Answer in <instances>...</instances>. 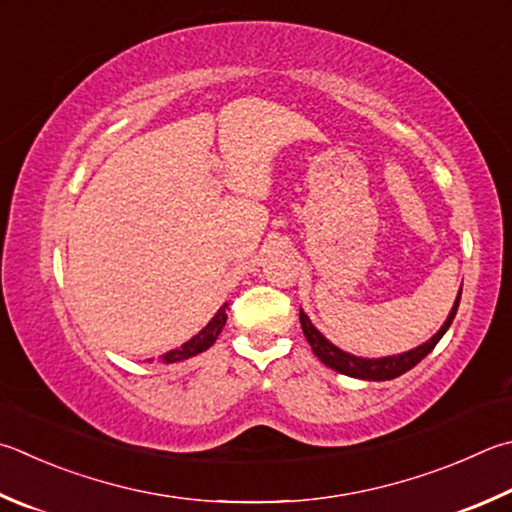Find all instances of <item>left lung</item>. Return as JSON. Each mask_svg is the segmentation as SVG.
Masks as SVG:
<instances>
[{
    "label": "left lung",
    "instance_id": "obj_1",
    "mask_svg": "<svg viewBox=\"0 0 512 512\" xmlns=\"http://www.w3.org/2000/svg\"><path fill=\"white\" fill-rule=\"evenodd\" d=\"M459 302H461V288H459L457 300H454L452 309L448 313V318H445L441 329L436 331L430 340H425L423 345H418L416 349L396 353V356H383V358H362V356H353V353L342 351L313 327L309 315H306L302 309H300V324H302L306 342L311 345V351L320 358V362H324V365L331 367L333 371L351 378H360V380H392L405 374V371H410L412 367H416L418 362H421L427 353L436 347V342H439L443 338V333L450 329L454 315H457Z\"/></svg>",
    "mask_w": 512,
    "mask_h": 512
}]
</instances>
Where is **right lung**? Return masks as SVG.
Here are the masks:
<instances>
[{
	"instance_id": "obj_1",
	"label": "right lung",
	"mask_w": 512,
	"mask_h": 512,
	"mask_svg": "<svg viewBox=\"0 0 512 512\" xmlns=\"http://www.w3.org/2000/svg\"><path fill=\"white\" fill-rule=\"evenodd\" d=\"M226 309H228V302H226L224 306H221V309L215 313V318H212V320L206 324V327H203V329L197 333V336H192L188 342H183L181 347H176V349H172V351L163 353L161 360L167 362V365H172V362L188 360V358L197 356V353L206 351L208 347L215 345V340L219 338L221 329L226 327V320H228Z\"/></svg>"
}]
</instances>
